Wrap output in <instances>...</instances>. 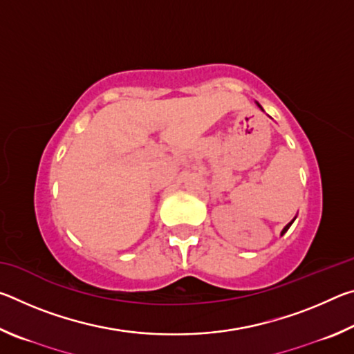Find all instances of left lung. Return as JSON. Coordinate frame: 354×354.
<instances>
[{"label": "left lung", "instance_id": "obj_1", "mask_svg": "<svg viewBox=\"0 0 354 354\" xmlns=\"http://www.w3.org/2000/svg\"><path fill=\"white\" fill-rule=\"evenodd\" d=\"M256 104H257V106H259V107H261V109H262V106H261L259 103H256ZM262 111H263V109H262ZM293 220H295V218H293ZM293 220L290 221V223H287V225L284 226V230H283V231H281V236H284V234H286V232H287V230H289V227H290V225L293 223Z\"/></svg>", "mask_w": 354, "mask_h": 354}]
</instances>
